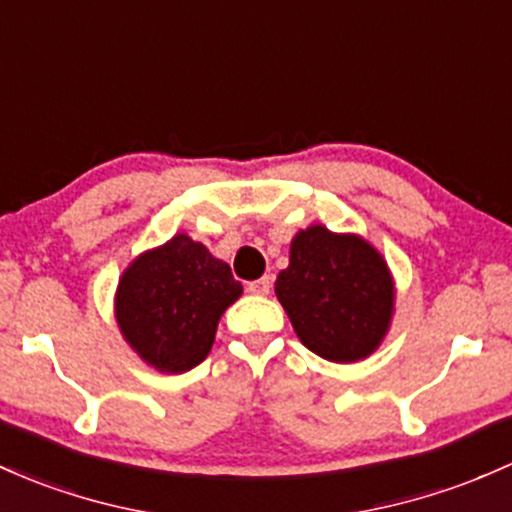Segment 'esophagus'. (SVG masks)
I'll list each match as a JSON object with an SVG mask.
<instances>
[{
  "label": "esophagus",
  "mask_w": 512,
  "mask_h": 512,
  "mask_svg": "<svg viewBox=\"0 0 512 512\" xmlns=\"http://www.w3.org/2000/svg\"><path fill=\"white\" fill-rule=\"evenodd\" d=\"M269 289H272V279L269 277H260V279H255V282L247 284V291H250V294H257V296H267Z\"/></svg>",
  "instance_id": "obj_1"
}]
</instances>
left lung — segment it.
I'll use <instances>...</instances> for the list:
<instances>
[{
	"mask_svg": "<svg viewBox=\"0 0 512 512\" xmlns=\"http://www.w3.org/2000/svg\"><path fill=\"white\" fill-rule=\"evenodd\" d=\"M274 291L299 340L330 362L372 355L389 328V267L357 235H335L323 226L301 230Z\"/></svg>",
	"mask_w": 512,
	"mask_h": 512,
	"instance_id": "left-lung-1",
	"label": "left lung"
}]
</instances>
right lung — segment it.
Wrapping results in <instances>:
<instances>
[{"mask_svg": "<svg viewBox=\"0 0 512 512\" xmlns=\"http://www.w3.org/2000/svg\"><path fill=\"white\" fill-rule=\"evenodd\" d=\"M240 294L243 286L226 262L189 235H174L123 272L116 320L145 362L182 374L204 362L218 318Z\"/></svg>", "mask_w": 512, "mask_h": 512, "instance_id": "1", "label": "right lung"}]
</instances>
